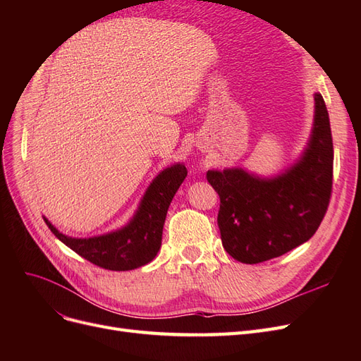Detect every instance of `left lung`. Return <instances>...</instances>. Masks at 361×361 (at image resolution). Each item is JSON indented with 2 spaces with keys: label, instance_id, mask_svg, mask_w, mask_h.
<instances>
[{
  "label": "left lung",
  "instance_id": "left-lung-1",
  "mask_svg": "<svg viewBox=\"0 0 361 361\" xmlns=\"http://www.w3.org/2000/svg\"><path fill=\"white\" fill-rule=\"evenodd\" d=\"M333 152L329 111L314 93L312 135L297 164L271 179L243 169L207 171V182L220 195L216 221L227 253L253 265L309 241L329 209Z\"/></svg>",
  "mask_w": 361,
  "mask_h": 361
}]
</instances>
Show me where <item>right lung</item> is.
I'll use <instances>...</instances> for the list:
<instances>
[{
  "label": "right lung",
  "mask_w": 361,
  "mask_h": 361,
  "mask_svg": "<svg viewBox=\"0 0 361 361\" xmlns=\"http://www.w3.org/2000/svg\"><path fill=\"white\" fill-rule=\"evenodd\" d=\"M187 173L183 164L162 170L149 185L133 220L111 233L72 238L60 233L45 216L43 220L63 244L92 264L110 271L135 269L154 260L159 251L169 206Z\"/></svg>",
  "instance_id": "obj_1"
}]
</instances>
